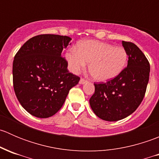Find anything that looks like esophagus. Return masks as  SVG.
I'll return each instance as SVG.
<instances>
[{
    "mask_svg": "<svg viewBox=\"0 0 159 159\" xmlns=\"http://www.w3.org/2000/svg\"><path fill=\"white\" fill-rule=\"evenodd\" d=\"M86 82H88L87 80H84V78H81V80H80V81H79V84H85Z\"/></svg>",
    "mask_w": 159,
    "mask_h": 159,
    "instance_id": "esophagus-1",
    "label": "esophagus"
}]
</instances>
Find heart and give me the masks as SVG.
<instances>
[{
    "mask_svg": "<svg viewBox=\"0 0 159 159\" xmlns=\"http://www.w3.org/2000/svg\"><path fill=\"white\" fill-rule=\"evenodd\" d=\"M70 70L78 73L89 64L93 79L99 82L110 81L121 73L127 64L128 55L122 47L113 46L99 41H84L66 53Z\"/></svg>",
    "mask_w": 159,
    "mask_h": 159,
    "instance_id": "obj_1",
    "label": "heart"
}]
</instances>
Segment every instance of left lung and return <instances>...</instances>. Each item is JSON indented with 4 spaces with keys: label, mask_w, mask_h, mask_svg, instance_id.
Here are the masks:
<instances>
[{
    "label": "left lung",
    "mask_w": 159,
    "mask_h": 159,
    "mask_svg": "<svg viewBox=\"0 0 159 159\" xmlns=\"http://www.w3.org/2000/svg\"><path fill=\"white\" fill-rule=\"evenodd\" d=\"M129 57L127 68L118 76L102 84H94L89 100L94 113L102 120L116 121L133 113L145 96L150 65L145 54L131 42L122 41Z\"/></svg>",
    "instance_id": "8db88e82"
}]
</instances>
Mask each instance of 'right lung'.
<instances>
[{"label": "right lung", "mask_w": 159, "mask_h": 159, "mask_svg": "<svg viewBox=\"0 0 159 159\" xmlns=\"http://www.w3.org/2000/svg\"><path fill=\"white\" fill-rule=\"evenodd\" d=\"M71 38L57 34L31 38L17 51L13 62V84L17 100L37 118L55 115L64 105L70 89L80 78L70 73L62 57Z\"/></svg>", "instance_id": "obj_1"}]
</instances>
